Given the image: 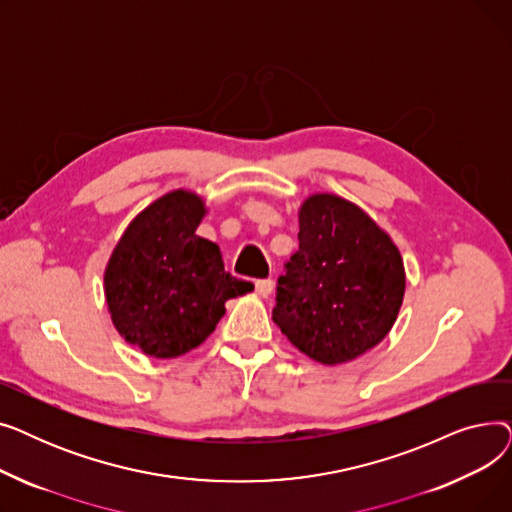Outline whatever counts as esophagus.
<instances>
[{
	"label": "esophagus",
	"instance_id": "34e87169",
	"mask_svg": "<svg viewBox=\"0 0 512 512\" xmlns=\"http://www.w3.org/2000/svg\"><path fill=\"white\" fill-rule=\"evenodd\" d=\"M255 290H257L259 297L267 299V297H270V294L274 292V280H259V282L255 284Z\"/></svg>",
	"mask_w": 512,
	"mask_h": 512
}]
</instances>
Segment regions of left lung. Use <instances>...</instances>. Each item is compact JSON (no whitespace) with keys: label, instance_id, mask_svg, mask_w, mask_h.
I'll return each mask as SVG.
<instances>
[{"label":"left lung","instance_id":"8db88e82","mask_svg":"<svg viewBox=\"0 0 512 512\" xmlns=\"http://www.w3.org/2000/svg\"><path fill=\"white\" fill-rule=\"evenodd\" d=\"M284 267L272 317L313 361H353L392 330L405 265L392 238L355 203L330 193L305 199L299 251Z\"/></svg>","mask_w":512,"mask_h":512}]
</instances>
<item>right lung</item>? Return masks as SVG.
I'll return each instance as SVG.
<instances>
[{"label": "right lung", "mask_w": 512, "mask_h": 512, "mask_svg": "<svg viewBox=\"0 0 512 512\" xmlns=\"http://www.w3.org/2000/svg\"><path fill=\"white\" fill-rule=\"evenodd\" d=\"M205 203L172 191L134 218L105 267V301L118 334L147 357L174 359L215 330L226 301L253 290L224 270L220 247L195 234Z\"/></svg>", "instance_id": "right-lung-1"}]
</instances>
